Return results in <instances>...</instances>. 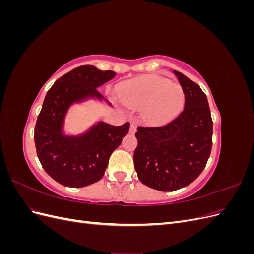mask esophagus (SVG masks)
Segmentation results:
<instances>
[{
  "label": "esophagus",
  "instance_id": "obj_1",
  "mask_svg": "<svg viewBox=\"0 0 254 254\" xmlns=\"http://www.w3.org/2000/svg\"><path fill=\"white\" fill-rule=\"evenodd\" d=\"M136 131V126L134 124L130 125V133H134Z\"/></svg>",
  "mask_w": 254,
  "mask_h": 254
}]
</instances>
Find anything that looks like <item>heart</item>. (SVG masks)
<instances>
[{
  "instance_id": "1",
  "label": "heart",
  "mask_w": 254,
  "mask_h": 254,
  "mask_svg": "<svg viewBox=\"0 0 254 254\" xmlns=\"http://www.w3.org/2000/svg\"><path fill=\"white\" fill-rule=\"evenodd\" d=\"M120 97L124 105L143 108V119L152 125L170 122L182 110L186 94L180 84L156 75H145L123 84Z\"/></svg>"
}]
</instances>
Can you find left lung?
I'll return each instance as SVG.
<instances>
[{"instance_id":"8db88e82","label":"left lung","mask_w":254,"mask_h":254,"mask_svg":"<svg viewBox=\"0 0 254 254\" xmlns=\"http://www.w3.org/2000/svg\"><path fill=\"white\" fill-rule=\"evenodd\" d=\"M186 94L183 111L163 126L137 127L134 168L151 189L173 191L202 173L212 149L213 121L206 95L196 82L174 71Z\"/></svg>"}]
</instances>
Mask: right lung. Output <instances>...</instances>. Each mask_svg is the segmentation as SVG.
Instances as JSON below:
<instances>
[{"instance_id": "obj_1", "label": "right lung", "mask_w": 254, "mask_h": 254, "mask_svg": "<svg viewBox=\"0 0 254 254\" xmlns=\"http://www.w3.org/2000/svg\"><path fill=\"white\" fill-rule=\"evenodd\" d=\"M115 75L81 65L61 76L45 95L35 126L37 156L47 174L64 187L83 188L101 180L111 153L129 131V123L112 126L98 122L82 134L64 133L68 108L89 98L104 99L96 88Z\"/></svg>"}]
</instances>
